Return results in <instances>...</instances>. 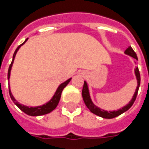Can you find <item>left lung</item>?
<instances>
[{
  "label": "left lung",
  "instance_id": "8db88e82",
  "mask_svg": "<svg viewBox=\"0 0 149 149\" xmlns=\"http://www.w3.org/2000/svg\"><path fill=\"white\" fill-rule=\"evenodd\" d=\"M125 53L126 54V55H127V56H132V57H133L134 58H135L136 60H138V57H137L136 53L134 52V51L131 46H128V48L125 51ZM134 71L137 80V87L136 89H135V91H134V95H133L132 100H130V102L128 104H126L125 106L122 107L121 108L118 109L117 111H106V110H104V109L100 108V107L97 106L96 104H93V100L91 99L88 84H87L86 81H84V88H83V91H82V96H83V99H84V103L86 104V106L87 107V108H88L92 113L96 114V115L99 116V117H101V118H107V119H111V118H116V117L120 115L121 113H125V111H127V110L133 105L134 100L136 99L137 94H138V91H139V86H140V81H141V77H140V73H139V70L138 66L135 67Z\"/></svg>",
  "mask_w": 149,
  "mask_h": 149
}]
</instances>
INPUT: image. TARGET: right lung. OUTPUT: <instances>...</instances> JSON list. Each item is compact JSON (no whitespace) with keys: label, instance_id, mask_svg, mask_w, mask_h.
<instances>
[{"label":"right lung","instance_id":"1","mask_svg":"<svg viewBox=\"0 0 149 149\" xmlns=\"http://www.w3.org/2000/svg\"><path fill=\"white\" fill-rule=\"evenodd\" d=\"M28 39H29V38H26L24 42L22 43V45H20L16 49L15 53H14V55H13L12 62H11V63H10V66H9V69H8V80L10 79V71H11V68H12L13 63H14V60H15V56H16V54H17V51L19 50L20 48H21V46L24 45V43L26 42ZM71 79H72V78H70V79H68L67 80H65V82L62 83V84L58 86V88L56 89V92H55V93H54V95L52 96V97L49 101L46 102L45 104H42V105H41V106L29 107V106H25V105H23V104H20L19 102H17V100H16V99L15 98V97L13 96L12 93H11V91H10V84H9V83H8V86H9V93H10V98H11V100H12V101L14 102L15 105H16V106H17L20 110H22L24 113H25L26 114L30 116L44 115V114L50 113L51 111H52L53 110L56 109V107H57V105H58V102H59V100H60V97H61V94H62V92H63V89L67 86V84L70 83Z\"/></svg>","mask_w":149,"mask_h":149}]
</instances>
